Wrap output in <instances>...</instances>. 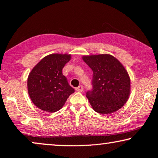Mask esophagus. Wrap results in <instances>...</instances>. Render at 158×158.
Returning a JSON list of instances; mask_svg holds the SVG:
<instances>
[{
	"instance_id": "obj_1",
	"label": "esophagus",
	"mask_w": 158,
	"mask_h": 158,
	"mask_svg": "<svg viewBox=\"0 0 158 158\" xmlns=\"http://www.w3.org/2000/svg\"><path fill=\"white\" fill-rule=\"evenodd\" d=\"M75 90H77V91H78V92H82L83 90H84V87H83V85H79L78 87L76 88Z\"/></svg>"
}]
</instances>
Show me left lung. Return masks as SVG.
<instances>
[{"label":"left lung","mask_w":158,"mask_h":158,"mask_svg":"<svg viewBox=\"0 0 158 158\" xmlns=\"http://www.w3.org/2000/svg\"><path fill=\"white\" fill-rule=\"evenodd\" d=\"M93 70L92 89L86 97L93 109L101 114L118 110L126 102L130 92V79L126 69L109 54L83 56Z\"/></svg>","instance_id":"obj_1"}]
</instances>
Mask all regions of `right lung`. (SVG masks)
I'll return each mask as SVG.
<instances>
[{
	"label": "right lung",
	"mask_w": 158,
	"mask_h": 158,
	"mask_svg": "<svg viewBox=\"0 0 158 158\" xmlns=\"http://www.w3.org/2000/svg\"><path fill=\"white\" fill-rule=\"evenodd\" d=\"M70 55L50 54L34 67L28 77V90L32 102L42 110L55 112L62 108L74 89L63 74Z\"/></svg>",
	"instance_id": "right-lung-1"
}]
</instances>
